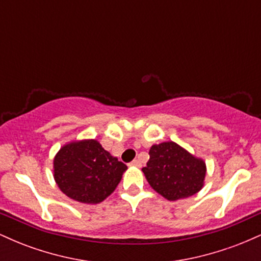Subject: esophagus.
Listing matches in <instances>:
<instances>
[{
	"instance_id": "1",
	"label": "esophagus",
	"mask_w": 261,
	"mask_h": 261,
	"mask_svg": "<svg viewBox=\"0 0 261 261\" xmlns=\"http://www.w3.org/2000/svg\"><path fill=\"white\" fill-rule=\"evenodd\" d=\"M130 166L131 167H137V168H140V167H141V162H140V160H134L130 163Z\"/></svg>"
}]
</instances>
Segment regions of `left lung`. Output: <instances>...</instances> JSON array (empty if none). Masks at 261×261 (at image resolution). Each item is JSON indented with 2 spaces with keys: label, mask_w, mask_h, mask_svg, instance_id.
Returning <instances> with one entry per match:
<instances>
[{
  "label": "left lung",
  "mask_w": 261,
  "mask_h": 261,
  "mask_svg": "<svg viewBox=\"0 0 261 261\" xmlns=\"http://www.w3.org/2000/svg\"><path fill=\"white\" fill-rule=\"evenodd\" d=\"M142 172L153 190L164 199L175 201L201 190L206 163L178 143L168 141L149 148V161Z\"/></svg>",
  "instance_id": "left-lung-1"
}]
</instances>
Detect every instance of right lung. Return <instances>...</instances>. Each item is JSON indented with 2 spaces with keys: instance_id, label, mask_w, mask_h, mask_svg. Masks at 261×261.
Listing matches in <instances>:
<instances>
[{
  "instance_id": "1",
  "label": "right lung",
  "mask_w": 261,
  "mask_h": 261,
  "mask_svg": "<svg viewBox=\"0 0 261 261\" xmlns=\"http://www.w3.org/2000/svg\"><path fill=\"white\" fill-rule=\"evenodd\" d=\"M127 167L97 140L65 143L54 158V179L60 190L82 203H99L115 190Z\"/></svg>"
}]
</instances>
